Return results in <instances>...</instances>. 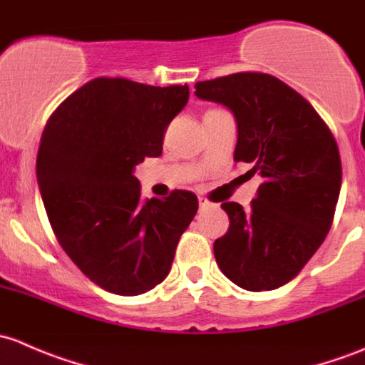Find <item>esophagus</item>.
Segmentation results:
<instances>
[{
  "instance_id": "obj_1",
  "label": "esophagus",
  "mask_w": 365,
  "mask_h": 365,
  "mask_svg": "<svg viewBox=\"0 0 365 365\" xmlns=\"http://www.w3.org/2000/svg\"><path fill=\"white\" fill-rule=\"evenodd\" d=\"M198 205H200V207H207L209 200H207V198H204V197H198Z\"/></svg>"
}]
</instances>
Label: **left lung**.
Returning <instances> with one entry per match:
<instances>
[{
    "mask_svg": "<svg viewBox=\"0 0 365 365\" xmlns=\"http://www.w3.org/2000/svg\"><path fill=\"white\" fill-rule=\"evenodd\" d=\"M195 95L223 103L237 121L234 160L253 165L251 207H221L230 227L214 242L221 272L250 292L292 281L329 234L341 190V156L313 105L279 78L240 71L197 82Z\"/></svg>",
    "mask_w": 365,
    "mask_h": 365,
    "instance_id": "1",
    "label": "left lung"
}]
</instances>
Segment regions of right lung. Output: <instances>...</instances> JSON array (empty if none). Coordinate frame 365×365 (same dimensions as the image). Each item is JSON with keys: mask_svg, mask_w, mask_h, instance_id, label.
<instances>
[{"mask_svg": "<svg viewBox=\"0 0 365 365\" xmlns=\"http://www.w3.org/2000/svg\"><path fill=\"white\" fill-rule=\"evenodd\" d=\"M190 98L187 86L96 77L52 112L36 179L48 223L86 277L115 295H140L168 276L197 195L142 200L135 165L163 151V135Z\"/></svg>", "mask_w": 365, "mask_h": 365, "instance_id": "add662e5", "label": "right lung"}]
</instances>
